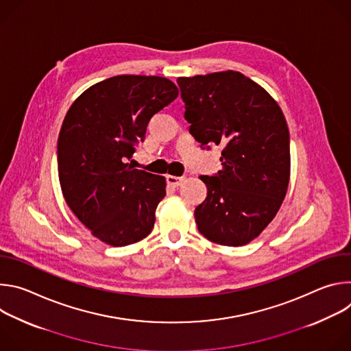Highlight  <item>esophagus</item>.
I'll return each mask as SVG.
<instances>
[{
  "label": "esophagus",
  "instance_id": "34e87169",
  "mask_svg": "<svg viewBox=\"0 0 351 351\" xmlns=\"http://www.w3.org/2000/svg\"><path fill=\"white\" fill-rule=\"evenodd\" d=\"M165 179H167V183L171 184V186H173V187L180 186V183L183 182V178H182V176H173V175H167Z\"/></svg>",
  "mask_w": 351,
  "mask_h": 351
}]
</instances>
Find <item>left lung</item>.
Masks as SVG:
<instances>
[{"label": "left lung", "instance_id": "1", "mask_svg": "<svg viewBox=\"0 0 351 351\" xmlns=\"http://www.w3.org/2000/svg\"><path fill=\"white\" fill-rule=\"evenodd\" d=\"M190 133L222 148V171L199 176L208 189L194 210L198 232L237 247L256 239L279 211L290 178V136L275 99L240 72L178 77Z\"/></svg>", "mask_w": 351, "mask_h": 351}]
</instances>
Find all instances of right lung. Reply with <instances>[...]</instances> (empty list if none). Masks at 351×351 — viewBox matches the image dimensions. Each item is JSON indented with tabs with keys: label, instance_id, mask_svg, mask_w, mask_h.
<instances>
[{
	"label": "right lung",
	"instance_id": "add662e5",
	"mask_svg": "<svg viewBox=\"0 0 351 351\" xmlns=\"http://www.w3.org/2000/svg\"><path fill=\"white\" fill-rule=\"evenodd\" d=\"M176 97L165 77L119 75L80 94L62 122L57 160L65 202L107 244L136 243L154 228L165 179L129 161L149 119Z\"/></svg>",
	"mask_w": 351,
	"mask_h": 351
}]
</instances>
